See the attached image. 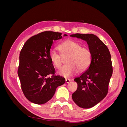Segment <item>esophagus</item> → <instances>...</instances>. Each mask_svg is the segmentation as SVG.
<instances>
[{
    "mask_svg": "<svg viewBox=\"0 0 127 127\" xmlns=\"http://www.w3.org/2000/svg\"><path fill=\"white\" fill-rule=\"evenodd\" d=\"M71 81V80L70 79H66V83H69Z\"/></svg>",
    "mask_w": 127,
    "mask_h": 127,
    "instance_id": "1",
    "label": "esophagus"
}]
</instances>
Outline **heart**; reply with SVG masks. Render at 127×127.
Wrapping results in <instances>:
<instances>
[{
	"instance_id": "b5f03b06",
	"label": "heart",
	"mask_w": 127,
	"mask_h": 127,
	"mask_svg": "<svg viewBox=\"0 0 127 127\" xmlns=\"http://www.w3.org/2000/svg\"><path fill=\"white\" fill-rule=\"evenodd\" d=\"M59 50L63 56L69 55L67 64L64 65L59 71V74L64 77H70L80 70L83 71L90 66L91 62V53L87 48L82 47L78 42L68 40L59 46ZM49 58L54 66L59 69L62 64L63 57L55 50L49 53Z\"/></svg>"
}]
</instances>
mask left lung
Instances as JSON below:
<instances>
[{"label":"left lung","instance_id":"8db88e82","mask_svg":"<svg viewBox=\"0 0 127 127\" xmlns=\"http://www.w3.org/2000/svg\"><path fill=\"white\" fill-rule=\"evenodd\" d=\"M70 36L85 41L91 53L89 67L74 79L78 87L72 94L78 106L89 109L100 102L107 93L113 72L111 55L106 45L94 34L77 33Z\"/></svg>","mask_w":127,"mask_h":127}]
</instances>
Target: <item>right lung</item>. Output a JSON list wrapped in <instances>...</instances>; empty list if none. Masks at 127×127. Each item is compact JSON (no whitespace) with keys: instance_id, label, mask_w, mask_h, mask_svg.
Returning a JSON list of instances; mask_svg holds the SVG:
<instances>
[{"instance_id":"add662e5","label":"right lung","mask_w":127,"mask_h":127,"mask_svg":"<svg viewBox=\"0 0 127 127\" xmlns=\"http://www.w3.org/2000/svg\"><path fill=\"white\" fill-rule=\"evenodd\" d=\"M61 34L52 31L37 34L25 42L20 52L18 75L22 90L26 98L36 104L50 100L56 88L65 83L63 77L55 75L49 58L53 41L62 39ZM50 74L53 75L49 78Z\"/></svg>"}]
</instances>
